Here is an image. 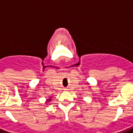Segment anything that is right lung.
I'll list each match as a JSON object with an SVG mask.
<instances>
[{"mask_svg":"<svg viewBox=\"0 0 133 133\" xmlns=\"http://www.w3.org/2000/svg\"><path fill=\"white\" fill-rule=\"evenodd\" d=\"M51 100H52L51 98H48V99H47V100H46V102H50V101Z\"/></svg>","mask_w":133,"mask_h":133,"instance_id":"add662e5","label":"right lung"}]
</instances>
